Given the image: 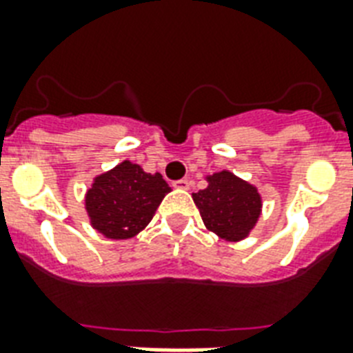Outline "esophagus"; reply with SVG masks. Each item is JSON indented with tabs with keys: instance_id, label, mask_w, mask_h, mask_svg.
Returning a JSON list of instances; mask_svg holds the SVG:
<instances>
[{
	"instance_id": "1",
	"label": "esophagus",
	"mask_w": 353,
	"mask_h": 353,
	"mask_svg": "<svg viewBox=\"0 0 353 353\" xmlns=\"http://www.w3.org/2000/svg\"><path fill=\"white\" fill-rule=\"evenodd\" d=\"M190 187V179H177V181H174V188H179V190H187V188Z\"/></svg>"
}]
</instances>
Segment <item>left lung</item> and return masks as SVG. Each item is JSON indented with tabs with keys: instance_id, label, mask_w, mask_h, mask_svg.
I'll return each mask as SVG.
<instances>
[{
	"instance_id": "8db88e82",
	"label": "left lung",
	"mask_w": 353,
	"mask_h": 353,
	"mask_svg": "<svg viewBox=\"0 0 353 353\" xmlns=\"http://www.w3.org/2000/svg\"><path fill=\"white\" fill-rule=\"evenodd\" d=\"M207 188L192 194L205 227L225 241H241L251 234L262 214L258 188L231 170L205 176Z\"/></svg>"
}]
</instances>
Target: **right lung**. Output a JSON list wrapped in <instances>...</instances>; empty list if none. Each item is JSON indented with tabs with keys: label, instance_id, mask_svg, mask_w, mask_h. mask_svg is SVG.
I'll return each mask as SVG.
<instances>
[{
	"label": "right lung",
	"instance_id": "right-lung-1",
	"mask_svg": "<svg viewBox=\"0 0 353 353\" xmlns=\"http://www.w3.org/2000/svg\"><path fill=\"white\" fill-rule=\"evenodd\" d=\"M172 188L159 172L124 159L112 170L93 177L85 190L84 209L90 225L110 240H128L146 229L155 210Z\"/></svg>",
	"mask_w": 353,
	"mask_h": 353
}]
</instances>
